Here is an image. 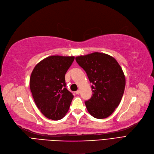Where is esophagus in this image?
I'll return each instance as SVG.
<instances>
[{
    "mask_svg": "<svg viewBox=\"0 0 154 154\" xmlns=\"http://www.w3.org/2000/svg\"><path fill=\"white\" fill-rule=\"evenodd\" d=\"M75 94H80V90H77V91L75 92Z\"/></svg>",
    "mask_w": 154,
    "mask_h": 154,
    "instance_id": "34e87169",
    "label": "esophagus"
}]
</instances>
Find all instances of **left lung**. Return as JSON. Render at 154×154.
Instances as JSON below:
<instances>
[{
  "label": "left lung",
  "mask_w": 154,
  "mask_h": 154,
  "mask_svg": "<svg viewBox=\"0 0 154 154\" xmlns=\"http://www.w3.org/2000/svg\"><path fill=\"white\" fill-rule=\"evenodd\" d=\"M75 60L93 84L91 98L85 102L88 112L96 119L108 117L124 92L125 77L122 68L113 57L100 52L78 56Z\"/></svg>",
  "instance_id": "1"
}]
</instances>
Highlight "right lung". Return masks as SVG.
<instances>
[{
  "label": "right lung",
  "instance_id": "add662e5",
  "mask_svg": "<svg viewBox=\"0 0 154 154\" xmlns=\"http://www.w3.org/2000/svg\"><path fill=\"white\" fill-rule=\"evenodd\" d=\"M74 60V56H49L38 62L32 72V97L37 108L48 119H62L69 109L74 95L66 88L65 74Z\"/></svg>",
  "mask_w": 154,
  "mask_h": 154
}]
</instances>
